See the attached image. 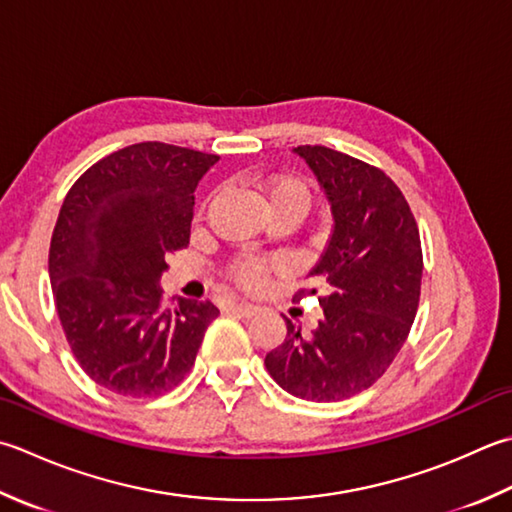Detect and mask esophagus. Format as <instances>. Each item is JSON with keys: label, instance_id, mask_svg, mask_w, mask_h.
Masks as SVG:
<instances>
[{"label": "esophagus", "instance_id": "esophagus-1", "mask_svg": "<svg viewBox=\"0 0 512 512\" xmlns=\"http://www.w3.org/2000/svg\"><path fill=\"white\" fill-rule=\"evenodd\" d=\"M228 310L235 315H242V317H253L257 313V306L248 304V302H230Z\"/></svg>", "mask_w": 512, "mask_h": 512}]
</instances>
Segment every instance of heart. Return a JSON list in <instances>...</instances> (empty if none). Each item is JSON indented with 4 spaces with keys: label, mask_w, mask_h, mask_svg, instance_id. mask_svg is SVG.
Instances as JSON below:
<instances>
[{
    "label": "heart",
    "mask_w": 512,
    "mask_h": 512,
    "mask_svg": "<svg viewBox=\"0 0 512 512\" xmlns=\"http://www.w3.org/2000/svg\"><path fill=\"white\" fill-rule=\"evenodd\" d=\"M268 199H270V206L295 202V204H302L306 208L308 206V190L304 188V184H299L297 179H275V182L268 184ZM268 270H270V264L262 262V259L239 257L233 264H230L228 275L237 286H242L244 290H259L266 284Z\"/></svg>",
    "instance_id": "1"
}]
</instances>
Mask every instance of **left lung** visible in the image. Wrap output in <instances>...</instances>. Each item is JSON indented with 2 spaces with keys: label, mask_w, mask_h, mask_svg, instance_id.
<instances>
[{
  "label": "left lung",
  "mask_w": 512,
  "mask_h": 512,
  "mask_svg": "<svg viewBox=\"0 0 512 512\" xmlns=\"http://www.w3.org/2000/svg\"><path fill=\"white\" fill-rule=\"evenodd\" d=\"M293 150L333 213V233L308 273L324 288V317L310 335L286 319L284 344L264 364L286 393L339 402L373 386L404 346L422 290V242L406 197L384 170L326 146Z\"/></svg>",
  "instance_id": "left-lung-1"
}]
</instances>
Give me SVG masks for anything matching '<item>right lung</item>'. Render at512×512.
<instances>
[{"label":"right lung","mask_w":512,"mask_h":512,"mask_svg":"<svg viewBox=\"0 0 512 512\" xmlns=\"http://www.w3.org/2000/svg\"><path fill=\"white\" fill-rule=\"evenodd\" d=\"M217 159L142 142L99 159L68 190L50 239V286L75 359L110 393L175 388L219 315L182 297L168 308L159 288L168 255L188 246L195 188Z\"/></svg>","instance_id":"right-lung-1"}]
</instances>
